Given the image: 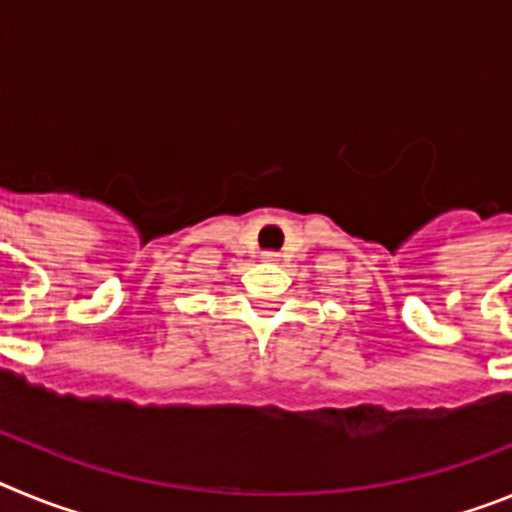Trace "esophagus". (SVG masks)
Here are the masks:
<instances>
[{
    "label": "esophagus",
    "instance_id": "obj_1",
    "mask_svg": "<svg viewBox=\"0 0 512 512\" xmlns=\"http://www.w3.org/2000/svg\"><path fill=\"white\" fill-rule=\"evenodd\" d=\"M264 261H279V253L277 251H264V256H261Z\"/></svg>",
    "mask_w": 512,
    "mask_h": 512
}]
</instances>
